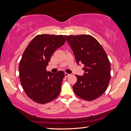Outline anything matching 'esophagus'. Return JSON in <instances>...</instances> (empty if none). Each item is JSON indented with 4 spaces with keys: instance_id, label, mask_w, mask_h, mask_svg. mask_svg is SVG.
I'll return each instance as SVG.
<instances>
[{
    "instance_id": "1",
    "label": "esophagus",
    "mask_w": 131,
    "mask_h": 131,
    "mask_svg": "<svg viewBox=\"0 0 131 131\" xmlns=\"http://www.w3.org/2000/svg\"><path fill=\"white\" fill-rule=\"evenodd\" d=\"M65 76L66 77H69V76H70V74H68V73H65Z\"/></svg>"
}]
</instances>
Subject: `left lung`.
Returning <instances> with one entry per match:
<instances>
[{"instance_id":"1","label":"left lung","mask_w":131,"mask_h":131,"mask_svg":"<svg viewBox=\"0 0 131 131\" xmlns=\"http://www.w3.org/2000/svg\"><path fill=\"white\" fill-rule=\"evenodd\" d=\"M73 51L77 64L84 65L83 76L76 75L73 89L77 96L92 101L103 95L111 78L110 63L105 51L90 35L65 36Z\"/></svg>"}]
</instances>
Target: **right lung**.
Here are the masks:
<instances>
[{
    "mask_svg": "<svg viewBox=\"0 0 131 131\" xmlns=\"http://www.w3.org/2000/svg\"><path fill=\"white\" fill-rule=\"evenodd\" d=\"M65 41L62 35H38L24 51L19 63V80L26 95L35 102H50L60 94L65 73L53 74L46 67L52 54Z\"/></svg>",
    "mask_w": 131,
    "mask_h": 131,
    "instance_id": "1",
    "label": "right lung"
}]
</instances>
